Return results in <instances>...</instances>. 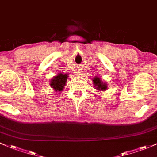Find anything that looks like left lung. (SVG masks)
Returning a JSON list of instances; mask_svg holds the SVG:
<instances>
[{"instance_id":"obj_1","label":"left lung","mask_w":157,"mask_h":157,"mask_svg":"<svg viewBox=\"0 0 157 157\" xmlns=\"http://www.w3.org/2000/svg\"><path fill=\"white\" fill-rule=\"evenodd\" d=\"M94 85H95V86H97V89L98 90H103L104 91L105 89H106V84H104L103 83V82H101V80H100L99 78H98V77H95L94 80Z\"/></svg>"}]
</instances>
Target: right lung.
Wrapping results in <instances>:
<instances>
[{"label": "right lung", "instance_id": "obj_1", "mask_svg": "<svg viewBox=\"0 0 157 157\" xmlns=\"http://www.w3.org/2000/svg\"><path fill=\"white\" fill-rule=\"evenodd\" d=\"M68 75H62L59 74L57 76L52 79L51 81V86L53 89H54L56 91H59L61 92L64 88L65 85V82L67 81V78H68Z\"/></svg>", "mask_w": 157, "mask_h": 157}]
</instances>
